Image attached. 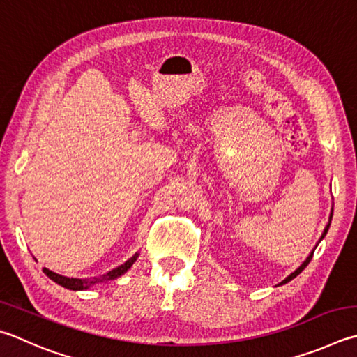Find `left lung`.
I'll return each instance as SVG.
<instances>
[{"instance_id": "1", "label": "left lung", "mask_w": 357, "mask_h": 357, "mask_svg": "<svg viewBox=\"0 0 357 357\" xmlns=\"http://www.w3.org/2000/svg\"><path fill=\"white\" fill-rule=\"evenodd\" d=\"M333 211H334V207H333V209H331V213H329V220H328V225H326V228H325V231H323V234H321V237L319 238V243L323 241V238H325V236H326V232H328V229H329V226H331V220H333ZM319 243H317V245H319ZM317 245L314 246V250L312 251H310V255L306 257V261H304L301 265H300V267H298L295 271H294V273H290L287 278H286V280H284V281H281L280 284H278V286H282V284H287L289 281H291V280H294V278H296L298 275H300L301 273V271L304 270V268H306L307 267V264L310 262V259H312V255H314V251H315V248H317Z\"/></svg>"}]
</instances>
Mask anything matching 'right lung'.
Instances as JSON below:
<instances>
[{
  "mask_svg": "<svg viewBox=\"0 0 357 357\" xmlns=\"http://www.w3.org/2000/svg\"><path fill=\"white\" fill-rule=\"evenodd\" d=\"M139 255H140V252H135V255L131 259H128L125 264L119 265V267L111 270V271H109V273L102 275L100 278H90V280H89V278H87V280H79V278H67V276L57 275V273H54V271H51L48 268H43V273L47 275L51 281H54L56 284H59V286L66 287L68 290H76V291L77 290H87V289L92 287V286H95V284L114 281V280H116V278H120L121 275H125L126 271L132 267V264L137 261Z\"/></svg>",
  "mask_w": 357,
  "mask_h": 357,
  "instance_id": "right-lung-1",
  "label": "right lung"
}]
</instances>
